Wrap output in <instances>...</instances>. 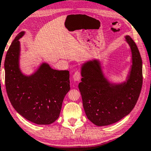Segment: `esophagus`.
Wrapping results in <instances>:
<instances>
[{
    "label": "esophagus",
    "mask_w": 151,
    "mask_h": 151,
    "mask_svg": "<svg viewBox=\"0 0 151 151\" xmlns=\"http://www.w3.org/2000/svg\"><path fill=\"white\" fill-rule=\"evenodd\" d=\"M81 73L79 71H76L73 75V79L75 81H79L81 79Z\"/></svg>",
    "instance_id": "34e87169"
}]
</instances>
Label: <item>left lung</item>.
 I'll return each mask as SVG.
<instances>
[{"label":"left lung","mask_w":151,"mask_h":151,"mask_svg":"<svg viewBox=\"0 0 151 151\" xmlns=\"http://www.w3.org/2000/svg\"><path fill=\"white\" fill-rule=\"evenodd\" d=\"M130 47L132 65L126 81L113 83L105 76L101 62L88 60L81 66L78 84L86 116L95 125L116 123L130 113L139 97L142 85V63L133 40L125 36Z\"/></svg>","instance_id":"obj_1"}]
</instances>
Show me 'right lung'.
<instances>
[{"instance_id": "obj_1", "label": "right lung", "mask_w": 151, "mask_h": 151, "mask_svg": "<svg viewBox=\"0 0 151 151\" xmlns=\"http://www.w3.org/2000/svg\"><path fill=\"white\" fill-rule=\"evenodd\" d=\"M17 35L4 60L5 86L11 105L27 120L40 125L54 122L60 114L64 98L70 90L68 70H54L43 63L34 73L25 75L19 68L20 42Z\"/></svg>"}]
</instances>
